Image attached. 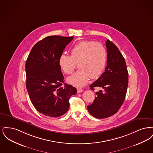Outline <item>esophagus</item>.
Wrapping results in <instances>:
<instances>
[{
    "label": "esophagus",
    "mask_w": 153,
    "mask_h": 153,
    "mask_svg": "<svg viewBox=\"0 0 153 153\" xmlns=\"http://www.w3.org/2000/svg\"><path fill=\"white\" fill-rule=\"evenodd\" d=\"M82 91H83V90L81 89H77V93H78V94L81 93V92H82Z\"/></svg>",
    "instance_id": "1"
}]
</instances>
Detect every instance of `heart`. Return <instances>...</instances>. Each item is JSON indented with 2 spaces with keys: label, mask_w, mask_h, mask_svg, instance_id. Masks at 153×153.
Returning a JSON list of instances; mask_svg holds the SVG:
<instances>
[{
  "label": "heart",
  "mask_w": 153,
  "mask_h": 153,
  "mask_svg": "<svg viewBox=\"0 0 153 153\" xmlns=\"http://www.w3.org/2000/svg\"><path fill=\"white\" fill-rule=\"evenodd\" d=\"M71 56L62 53L59 56V65L64 73L70 74L78 63L80 69L67 79L68 82L76 87L84 86L91 79L102 74L107 61V51L102 44L82 41L75 44L71 51Z\"/></svg>",
  "instance_id": "1"
}]
</instances>
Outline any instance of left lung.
Masks as SVG:
<instances>
[{
    "label": "left lung",
    "mask_w": 153,
    "mask_h": 153,
    "mask_svg": "<svg viewBox=\"0 0 153 153\" xmlns=\"http://www.w3.org/2000/svg\"><path fill=\"white\" fill-rule=\"evenodd\" d=\"M107 66L104 72L89 87L102 88L96 93L92 104L88 105L89 113L98 119L111 117L123 103L128 82V73L125 59L117 46L108 39L106 41Z\"/></svg>",
    "instance_id": "obj_1"
}]
</instances>
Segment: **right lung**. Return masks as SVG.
<instances>
[{"label": "right lung", "mask_w": 153, "mask_h": 153, "mask_svg": "<svg viewBox=\"0 0 153 153\" xmlns=\"http://www.w3.org/2000/svg\"><path fill=\"white\" fill-rule=\"evenodd\" d=\"M73 39V36H47L33 47L26 60V85L30 100L46 116L57 117L65 114L70 97L77 93L76 88L64 83L58 63L66 46Z\"/></svg>", "instance_id": "obj_1"}]
</instances>
